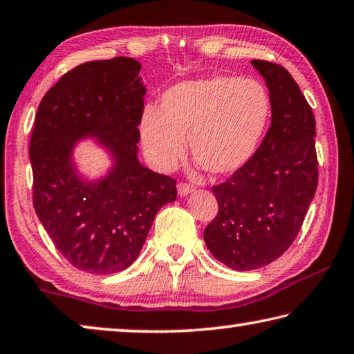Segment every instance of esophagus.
<instances>
[{"mask_svg": "<svg viewBox=\"0 0 354 354\" xmlns=\"http://www.w3.org/2000/svg\"><path fill=\"white\" fill-rule=\"evenodd\" d=\"M195 190V187L192 184H187V183H179L178 184V194H179V196H185V195H189V194H192V192Z\"/></svg>", "mask_w": 354, "mask_h": 354, "instance_id": "1", "label": "esophagus"}]
</instances>
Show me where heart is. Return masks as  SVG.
I'll return each mask as SVG.
<instances>
[{
	"label": "heart",
	"instance_id": "heart-1",
	"mask_svg": "<svg viewBox=\"0 0 354 354\" xmlns=\"http://www.w3.org/2000/svg\"><path fill=\"white\" fill-rule=\"evenodd\" d=\"M272 113L268 91L251 77L217 75L179 82L143 112L142 143L162 169L184 151L211 175H227L254 154Z\"/></svg>",
	"mask_w": 354,
	"mask_h": 354
}]
</instances>
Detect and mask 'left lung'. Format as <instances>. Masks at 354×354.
Returning <instances> with one entry per match:
<instances>
[{"label": "left lung", "instance_id": "8db88e82", "mask_svg": "<svg viewBox=\"0 0 354 354\" xmlns=\"http://www.w3.org/2000/svg\"><path fill=\"white\" fill-rule=\"evenodd\" d=\"M272 101V124L256 153L226 181L212 185L218 212L206 226L214 257L237 272L283 256L298 236L319 183L315 118L284 67L254 59Z\"/></svg>", "mask_w": 354, "mask_h": 354}]
</instances>
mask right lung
Listing matches in <instances>:
<instances>
[{"instance_id": "right-lung-1", "label": "right lung", "mask_w": 354, "mask_h": 354, "mask_svg": "<svg viewBox=\"0 0 354 354\" xmlns=\"http://www.w3.org/2000/svg\"><path fill=\"white\" fill-rule=\"evenodd\" d=\"M140 64L92 61L67 71L41 98L29 142L32 205L53 243L77 270L111 274L133 263L160 207L176 200V179L137 160L143 115ZM93 133L116 167L84 183L71 162L74 142Z\"/></svg>"}]
</instances>
